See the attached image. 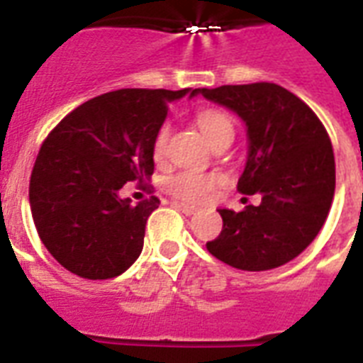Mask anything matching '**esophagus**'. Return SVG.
<instances>
[{
	"instance_id": "esophagus-1",
	"label": "esophagus",
	"mask_w": 363,
	"mask_h": 363,
	"mask_svg": "<svg viewBox=\"0 0 363 363\" xmlns=\"http://www.w3.org/2000/svg\"><path fill=\"white\" fill-rule=\"evenodd\" d=\"M175 207L179 211H182L184 215L190 216V215H196L198 213V207H194V205H188V203H179V201H175Z\"/></svg>"
}]
</instances>
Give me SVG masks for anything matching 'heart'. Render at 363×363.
Here are the masks:
<instances>
[{
  "label": "heart",
  "instance_id": "b5f03b06",
  "mask_svg": "<svg viewBox=\"0 0 363 363\" xmlns=\"http://www.w3.org/2000/svg\"><path fill=\"white\" fill-rule=\"evenodd\" d=\"M199 131L203 133L207 143L216 139L222 133H233V124L230 121V116L220 111H201L196 116ZM169 137V128L164 125L160 128L154 139V156L162 158L165 150V143ZM220 182V177L213 175V173H199V171H182L177 175L169 177L165 181V188L167 192H171L175 198H181L184 201H205L209 198L215 186Z\"/></svg>",
  "mask_w": 363,
  "mask_h": 363
}]
</instances>
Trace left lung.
<instances>
[{
  "label": "left lung",
  "instance_id": "left-lung-1",
  "mask_svg": "<svg viewBox=\"0 0 363 363\" xmlns=\"http://www.w3.org/2000/svg\"><path fill=\"white\" fill-rule=\"evenodd\" d=\"M196 96L242 121L247 162L238 190L262 196L241 213L218 209L224 226L207 250L242 271L284 265L313 242L332 207L335 160L324 125L298 96L273 82L196 88Z\"/></svg>",
  "mask_w": 363,
  "mask_h": 363
}]
</instances>
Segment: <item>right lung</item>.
I'll list each match as a JSON object with an SVG mask.
<instances>
[{
    "label": "right lung",
    "mask_w": 363,
    "mask_h": 363,
    "mask_svg": "<svg viewBox=\"0 0 363 363\" xmlns=\"http://www.w3.org/2000/svg\"><path fill=\"white\" fill-rule=\"evenodd\" d=\"M196 90L124 88L71 111L37 154L30 207L47 250L82 279L122 275L143 250L152 198H121L128 181L150 179L154 139L171 101Z\"/></svg>",
    "instance_id": "add662e5"
}]
</instances>
